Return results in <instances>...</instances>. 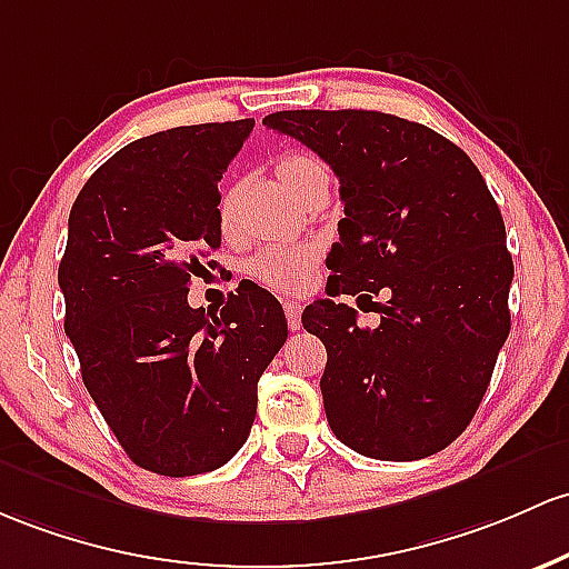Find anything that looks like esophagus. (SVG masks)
<instances>
[{
	"instance_id": "obj_1",
	"label": "esophagus",
	"mask_w": 569,
	"mask_h": 569,
	"mask_svg": "<svg viewBox=\"0 0 569 569\" xmlns=\"http://www.w3.org/2000/svg\"><path fill=\"white\" fill-rule=\"evenodd\" d=\"M283 310H286V321H289V329L291 332H297V329L302 327V305L295 302V299H289V302H283Z\"/></svg>"
}]
</instances>
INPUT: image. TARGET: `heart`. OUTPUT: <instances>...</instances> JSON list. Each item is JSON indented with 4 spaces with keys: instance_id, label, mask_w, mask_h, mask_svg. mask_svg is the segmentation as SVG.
Returning a JSON list of instances; mask_svg holds the SVG:
<instances>
[{
    "instance_id": "heart-1",
    "label": "heart",
    "mask_w": 569,
    "mask_h": 569,
    "mask_svg": "<svg viewBox=\"0 0 569 569\" xmlns=\"http://www.w3.org/2000/svg\"><path fill=\"white\" fill-rule=\"evenodd\" d=\"M274 174L297 199L308 202L316 193L329 191V174L323 170L321 161L308 151H289L274 161ZM237 208H240V186L234 180L221 186L218 193V223L223 234L234 232ZM318 261V251L313 246H272L261 248L253 256L242 261V272L248 280L259 283L261 289L278 291V295H297L310 283Z\"/></svg>"
}]
</instances>
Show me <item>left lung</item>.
<instances>
[{
  "label": "left lung",
  "mask_w": 569,
  "mask_h": 569,
  "mask_svg": "<svg viewBox=\"0 0 569 569\" xmlns=\"http://www.w3.org/2000/svg\"><path fill=\"white\" fill-rule=\"evenodd\" d=\"M264 127L340 178L327 295L380 313L370 329L346 302L305 308L302 327L327 346L329 427L361 457H432L472 421L510 332L513 259L483 174L451 140L389 112L280 110Z\"/></svg>",
  "instance_id": "8db88e82"
}]
</instances>
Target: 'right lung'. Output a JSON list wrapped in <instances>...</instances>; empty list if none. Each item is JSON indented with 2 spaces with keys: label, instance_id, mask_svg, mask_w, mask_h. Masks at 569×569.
<instances>
[{
  "label": "right lung",
  "instance_id": "add662e5",
  "mask_svg": "<svg viewBox=\"0 0 569 569\" xmlns=\"http://www.w3.org/2000/svg\"><path fill=\"white\" fill-rule=\"evenodd\" d=\"M251 129L242 118L129 142L72 204L59 264L67 337L127 457L159 476L218 470L240 451L261 372L289 337L261 286H240L221 313L189 305L202 256L221 246L218 180Z\"/></svg>",
  "mask_w": 569,
  "mask_h": 569
}]
</instances>
